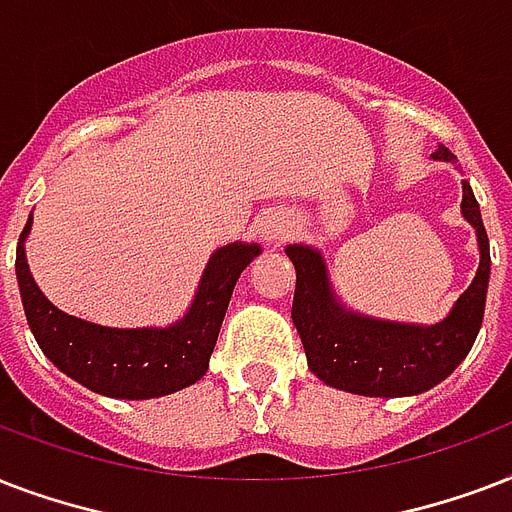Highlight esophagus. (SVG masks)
<instances>
[{"label":"esophagus","instance_id":"obj_1","mask_svg":"<svg viewBox=\"0 0 512 512\" xmlns=\"http://www.w3.org/2000/svg\"><path fill=\"white\" fill-rule=\"evenodd\" d=\"M288 232H291V221H288L285 213L272 211L267 213V216H261L259 221L261 240H267V243H280V240L288 237Z\"/></svg>","mask_w":512,"mask_h":512}]
</instances>
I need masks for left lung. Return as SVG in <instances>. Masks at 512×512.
<instances>
[{
    "mask_svg": "<svg viewBox=\"0 0 512 512\" xmlns=\"http://www.w3.org/2000/svg\"><path fill=\"white\" fill-rule=\"evenodd\" d=\"M433 157L457 160L443 144ZM462 213L475 227L481 261L473 283L435 326L390 323L344 310L331 291L323 256L310 245L285 248L296 267L293 326L320 382L368 398H403L435 387L465 360L481 331L491 267L481 208L467 181H462Z\"/></svg>",
    "mask_w": 512,
    "mask_h": 512,
    "instance_id": "1",
    "label": "left lung"
}]
</instances>
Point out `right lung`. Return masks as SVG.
I'll return each instance as SVG.
<instances>
[{"label":"right lung","instance_id":"1","mask_svg":"<svg viewBox=\"0 0 512 512\" xmlns=\"http://www.w3.org/2000/svg\"><path fill=\"white\" fill-rule=\"evenodd\" d=\"M29 232L31 219L18 240L15 275L39 350L82 387L122 400L160 398L205 376L237 277L261 253L256 243L219 248L202 272L192 307L173 326L106 328L66 315L47 301L26 264L23 243Z\"/></svg>","mask_w":512,"mask_h":512}]
</instances>
